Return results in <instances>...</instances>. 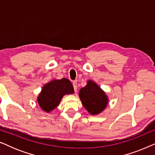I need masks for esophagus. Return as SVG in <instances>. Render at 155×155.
Listing matches in <instances>:
<instances>
[{
    "label": "esophagus",
    "mask_w": 155,
    "mask_h": 155,
    "mask_svg": "<svg viewBox=\"0 0 155 155\" xmlns=\"http://www.w3.org/2000/svg\"><path fill=\"white\" fill-rule=\"evenodd\" d=\"M73 87H74V90H75V92H76V91H77V82H73Z\"/></svg>",
    "instance_id": "obj_1"
}]
</instances>
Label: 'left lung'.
<instances>
[{"label":"left lung","instance_id":"8db88e82","mask_svg":"<svg viewBox=\"0 0 155 155\" xmlns=\"http://www.w3.org/2000/svg\"><path fill=\"white\" fill-rule=\"evenodd\" d=\"M79 96L82 105L92 115L101 113L108 104L105 92L92 80H89L87 85L80 89Z\"/></svg>","mask_w":155,"mask_h":155}]
</instances>
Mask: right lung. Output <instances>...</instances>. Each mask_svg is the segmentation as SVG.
<instances>
[{
	"label": "right lung",
	"instance_id": "right-lung-1",
	"mask_svg": "<svg viewBox=\"0 0 155 155\" xmlns=\"http://www.w3.org/2000/svg\"><path fill=\"white\" fill-rule=\"evenodd\" d=\"M73 86L68 79L55 80L44 86L37 101L44 111L50 112L58 107L65 94H73Z\"/></svg>",
	"mask_w": 155,
	"mask_h": 155
}]
</instances>
